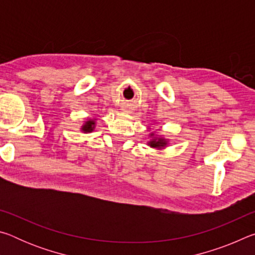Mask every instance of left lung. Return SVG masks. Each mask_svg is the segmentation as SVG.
Segmentation results:
<instances>
[{"instance_id":"obj_1","label":"left lung","mask_w":255,"mask_h":255,"mask_svg":"<svg viewBox=\"0 0 255 255\" xmlns=\"http://www.w3.org/2000/svg\"><path fill=\"white\" fill-rule=\"evenodd\" d=\"M153 133H150V136H152ZM149 146L150 147H163V146L166 145V141L163 139V138H158V139H153L149 141Z\"/></svg>"}]
</instances>
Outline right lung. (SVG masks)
Listing matches in <instances>:
<instances>
[{"mask_svg":"<svg viewBox=\"0 0 255 255\" xmlns=\"http://www.w3.org/2000/svg\"><path fill=\"white\" fill-rule=\"evenodd\" d=\"M94 125H96V123H94L93 120H89V122H86V123L83 125V127H82V130H83L84 132L92 131L93 129H94Z\"/></svg>","mask_w":255,"mask_h":255,"instance_id":"1","label":"right lung"}]
</instances>
